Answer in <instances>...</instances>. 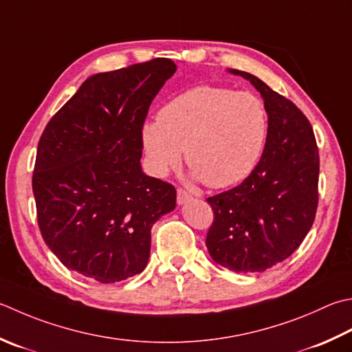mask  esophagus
Returning <instances> with one entry per match:
<instances>
[{
  "label": "esophagus",
  "mask_w": 352,
  "mask_h": 352,
  "mask_svg": "<svg viewBox=\"0 0 352 352\" xmlns=\"http://www.w3.org/2000/svg\"><path fill=\"white\" fill-rule=\"evenodd\" d=\"M190 199H192V195L188 194V192H186V190H183V189H178L177 190V203L180 204V206L190 201Z\"/></svg>",
  "instance_id": "1"
}]
</instances>
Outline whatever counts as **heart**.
I'll use <instances>...</instances> for the list:
<instances>
[{"mask_svg": "<svg viewBox=\"0 0 352 352\" xmlns=\"http://www.w3.org/2000/svg\"><path fill=\"white\" fill-rule=\"evenodd\" d=\"M263 102L245 91L199 85L178 94L142 128L151 170L162 177L186 163L195 180L227 188L250 174L264 146Z\"/></svg>", "mask_w": 352, "mask_h": 352, "instance_id": "heart-1", "label": "heart"}]
</instances>
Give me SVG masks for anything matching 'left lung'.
I'll return each instance as SVG.
<instances>
[{
	"label": "left lung",
	"instance_id": "8db88e82",
	"mask_svg": "<svg viewBox=\"0 0 352 352\" xmlns=\"http://www.w3.org/2000/svg\"><path fill=\"white\" fill-rule=\"evenodd\" d=\"M268 116L264 153L236 188L208 198L213 224L206 247L217 264L256 273L287 259L305 239L318 209L319 151L313 128L293 102L239 70Z\"/></svg>",
	"mask_w": 352,
	"mask_h": 352
}]
</instances>
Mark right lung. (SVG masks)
I'll use <instances>...</instances> for the list:
<instances>
[{
	"label": "right lung",
	"mask_w": 352,
	"mask_h": 352,
	"mask_svg": "<svg viewBox=\"0 0 352 352\" xmlns=\"http://www.w3.org/2000/svg\"><path fill=\"white\" fill-rule=\"evenodd\" d=\"M177 65L157 58L98 73L48 122L33 195L45 244L70 270L102 284L144 270L151 229L175 209L174 186L142 169V128Z\"/></svg>",
	"instance_id": "add662e5"
}]
</instances>
